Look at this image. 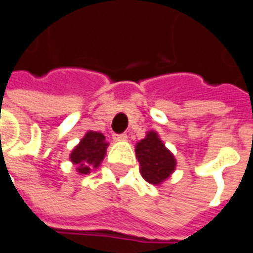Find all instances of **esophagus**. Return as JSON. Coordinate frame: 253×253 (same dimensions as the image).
<instances>
[{
    "instance_id": "1",
    "label": "esophagus",
    "mask_w": 253,
    "mask_h": 253,
    "mask_svg": "<svg viewBox=\"0 0 253 253\" xmlns=\"http://www.w3.org/2000/svg\"><path fill=\"white\" fill-rule=\"evenodd\" d=\"M113 139L116 141H126L128 140V136L125 133H120V135H113Z\"/></svg>"
}]
</instances>
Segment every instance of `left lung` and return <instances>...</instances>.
Masks as SVG:
<instances>
[{
  "label": "left lung",
  "mask_w": 253,
  "mask_h": 253,
  "mask_svg": "<svg viewBox=\"0 0 253 253\" xmlns=\"http://www.w3.org/2000/svg\"><path fill=\"white\" fill-rule=\"evenodd\" d=\"M135 152L141 177L152 185H161L174 173L177 161L161 140L158 132L148 130L146 137L136 143Z\"/></svg>",
  "instance_id": "1"
}]
</instances>
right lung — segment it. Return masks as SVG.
Returning a JSON list of instances; mask_svg holds the SVG:
<instances>
[{
	"label": "right lung",
	"mask_w": 253,
	"mask_h": 253,
	"mask_svg": "<svg viewBox=\"0 0 253 253\" xmlns=\"http://www.w3.org/2000/svg\"><path fill=\"white\" fill-rule=\"evenodd\" d=\"M109 143L101 132L88 130L83 139L79 141V144L69 155V159L75 166L79 174H88L91 170L98 169L101 166L102 161L106 155V150Z\"/></svg>",
	"instance_id": "add662e5"
}]
</instances>
